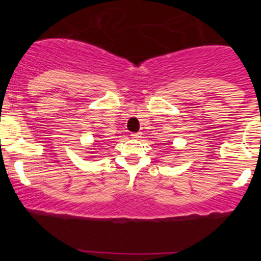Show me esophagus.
<instances>
[{"instance_id": "34e87169", "label": "esophagus", "mask_w": 261, "mask_h": 261, "mask_svg": "<svg viewBox=\"0 0 261 261\" xmlns=\"http://www.w3.org/2000/svg\"><path fill=\"white\" fill-rule=\"evenodd\" d=\"M141 135H142V133H133L131 134V137H133V139H140Z\"/></svg>"}]
</instances>
